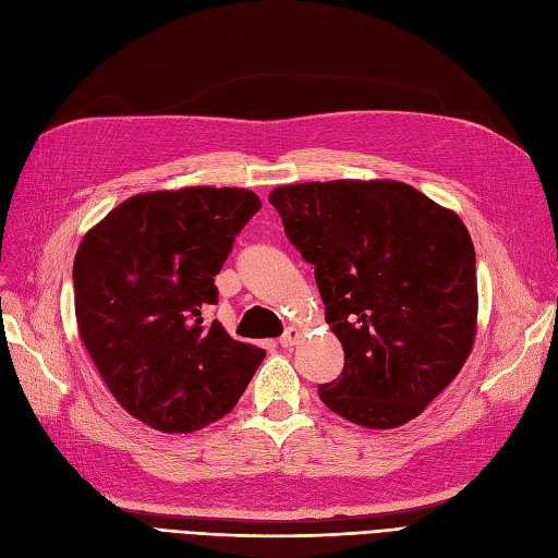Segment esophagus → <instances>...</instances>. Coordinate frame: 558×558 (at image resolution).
Wrapping results in <instances>:
<instances>
[{
  "label": "esophagus",
  "instance_id": "1",
  "mask_svg": "<svg viewBox=\"0 0 558 558\" xmlns=\"http://www.w3.org/2000/svg\"><path fill=\"white\" fill-rule=\"evenodd\" d=\"M300 337H302V330H300V328H295V326H291L289 330H286V332L281 335L279 344H281L283 349H291V347H295V344L300 342Z\"/></svg>",
  "mask_w": 558,
  "mask_h": 558
}]
</instances>
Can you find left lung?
Returning a JSON list of instances; mask_svg holds the SVG:
<instances>
[{"label": "left lung", "instance_id": "8db88e82", "mask_svg": "<svg viewBox=\"0 0 558 558\" xmlns=\"http://www.w3.org/2000/svg\"><path fill=\"white\" fill-rule=\"evenodd\" d=\"M269 202L314 265L344 349L320 402L375 430L416 418L461 373L477 335L475 246L459 214L388 179L277 185Z\"/></svg>", "mask_w": 558, "mask_h": 558}]
</instances>
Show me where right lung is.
I'll use <instances>...</instances> for the list:
<instances>
[{"label": "right lung", "instance_id": "obj_1", "mask_svg": "<svg viewBox=\"0 0 558 558\" xmlns=\"http://www.w3.org/2000/svg\"><path fill=\"white\" fill-rule=\"evenodd\" d=\"M260 199L189 185L132 195L81 240L78 337L116 402L162 433H195L238 404L265 351L232 340L202 310L214 277Z\"/></svg>", "mask_w": 558, "mask_h": 558}]
</instances>
